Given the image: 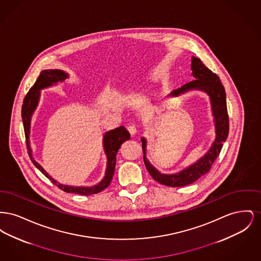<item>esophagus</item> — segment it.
<instances>
[{
    "label": "esophagus",
    "mask_w": 261,
    "mask_h": 261,
    "mask_svg": "<svg viewBox=\"0 0 261 261\" xmlns=\"http://www.w3.org/2000/svg\"><path fill=\"white\" fill-rule=\"evenodd\" d=\"M127 130H128V132L130 133L131 136H134V135L136 134L137 129L136 127H135V125H129V126H127Z\"/></svg>",
    "instance_id": "obj_1"
}]
</instances>
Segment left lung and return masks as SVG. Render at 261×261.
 Here are the masks:
<instances>
[{"instance_id": "8db88e82", "label": "left lung", "mask_w": 261, "mask_h": 261, "mask_svg": "<svg viewBox=\"0 0 261 261\" xmlns=\"http://www.w3.org/2000/svg\"><path fill=\"white\" fill-rule=\"evenodd\" d=\"M193 76L196 78L181 88L174 90L171 96H178L191 89L205 91L211 97L212 112L215 121L216 138L208 152L194 165L184 169L180 173L165 175L159 172L146 159V140L142 138V148L144 151V162L150 176L162 185L169 187L186 186L194 183L201 176L211 170L212 164L219 155L223 143L229 133V116L226 103V93L219 77L213 73L198 58L192 60Z\"/></svg>"}]
</instances>
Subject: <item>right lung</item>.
Returning <instances> with one entry per match:
<instances>
[{
    "label": "right lung",
    "instance_id": "add662e5",
    "mask_svg": "<svg viewBox=\"0 0 261 261\" xmlns=\"http://www.w3.org/2000/svg\"><path fill=\"white\" fill-rule=\"evenodd\" d=\"M66 77H67V74L64 73L62 70H57V69L56 70H53V69L43 70L39 75L34 85L26 94L24 99H23L22 109H21V116H22L23 128H24L25 141H26L27 150H28V154L30 156L31 162H33V164L37 167L38 169L44 174L49 180H50L55 185H57L63 192H66V193H74V194L82 195V196H90L93 194H98L102 190H105L106 188L110 186L113 174H114V169H115L116 153H117L118 149H120L122 143H124L125 141L130 139V134L123 126H120V127L105 134L103 148H105V151L108 155V166H107L105 178L99 182L98 185L93 187L64 186L62 184H59L56 180H54L50 176H49L48 173L42 168V166L35 162V160L32 158L31 149L29 147L30 119H31V115L34 112L35 108L37 107L39 94H40L39 90H41L43 88L49 87L54 83H57L59 81H62Z\"/></svg>",
    "mask_w": 261,
    "mask_h": 261
}]
</instances>
